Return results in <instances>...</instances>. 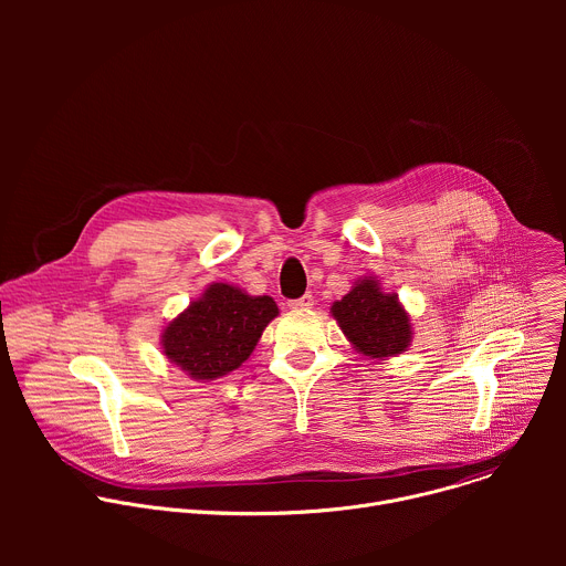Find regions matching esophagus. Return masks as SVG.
Returning a JSON list of instances; mask_svg holds the SVG:
<instances>
[{
  "label": "esophagus",
  "instance_id": "1",
  "mask_svg": "<svg viewBox=\"0 0 566 566\" xmlns=\"http://www.w3.org/2000/svg\"><path fill=\"white\" fill-rule=\"evenodd\" d=\"M289 306L295 308V311H306V308L313 306V295L306 293V295H302V297H295V300L289 302Z\"/></svg>",
  "mask_w": 566,
  "mask_h": 566
}]
</instances>
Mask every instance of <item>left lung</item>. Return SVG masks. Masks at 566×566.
<instances>
[{"mask_svg":"<svg viewBox=\"0 0 566 566\" xmlns=\"http://www.w3.org/2000/svg\"><path fill=\"white\" fill-rule=\"evenodd\" d=\"M332 313L354 347L369 358L396 356L412 340L408 313L394 293H382L378 282L369 277L336 302Z\"/></svg>","mask_w":566,"mask_h":566,"instance_id":"left-lung-1","label":"left lung"}]
</instances>
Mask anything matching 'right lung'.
Instances as JSON below:
<instances>
[{
	"label": "right lung",
	"mask_w": 566,
	"mask_h": 566,
	"mask_svg": "<svg viewBox=\"0 0 566 566\" xmlns=\"http://www.w3.org/2000/svg\"><path fill=\"white\" fill-rule=\"evenodd\" d=\"M277 313L269 295L253 297L230 284H210L166 327L164 352L197 380L219 378L253 354Z\"/></svg>",
	"instance_id": "1"
}]
</instances>
